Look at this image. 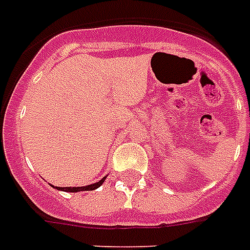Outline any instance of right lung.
<instances>
[{"instance_id":"add662e5","label":"right lung","mask_w":250,"mask_h":250,"mask_svg":"<svg viewBox=\"0 0 250 250\" xmlns=\"http://www.w3.org/2000/svg\"><path fill=\"white\" fill-rule=\"evenodd\" d=\"M105 178H102L100 182L94 183V184H90V186H85V187H56L58 190H64V192H80V190H93L97 189L98 187L102 186V183L105 182ZM54 187V186H53Z\"/></svg>"}]
</instances>
